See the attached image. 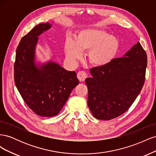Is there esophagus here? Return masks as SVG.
I'll use <instances>...</instances> for the list:
<instances>
[{"mask_svg": "<svg viewBox=\"0 0 156 156\" xmlns=\"http://www.w3.org/2000/svg\"><path fill=\"white\" fill-rule=\"evenodd\" d=\"M77 78L80 81H84L85 79L87 77V73L83 72V71H80L77 73Z\"/></svg>", "mask_w": 156, "mask_h": 156, "instance_id": "1", "label": "esophagus"}]
</instances>
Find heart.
<instances>
[{"mask_svg": "<svg viewBox=\"0 0 156 156\" xmlns=\"http://www.w3.org/2000/svg\"><path fill=\"white\" fill-rule=\"evenodd\" d=\"M66 56L71 62L83 57V51H88V59L95 66L101 67L110 64L119 53L120 43L116 37L105 30L85 29L80 32L75 40L67 37L65 40Z\"/></svg>", "mask_w": 156, "mask_h": 156, "instance_id": "b5f03b06", "label": "heart"}]
</instances>
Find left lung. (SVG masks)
Here are the masks:
<instances>
[{"label": "left lung", "mask_w": 156, "mask_h": 156, "mask_svg": "<svg viewBox=\"0 0 156 156\" xmlns=\"http://www.w3.org/2000/svg\"><path fill=\"white\" fill-rule=\"evenodd\" d=\"M146 66L147 55L138 42L123 57L92 68V77L85 82L88 105L93 116L109 120L128 110L144 85Z\"/></svg>", "instance_id": "8db88e82"}]
</instances>
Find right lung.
Masks as SVG:
<instances>
[{
	"label": "right lung",
	"instance_id": "1",
	"mask_svg": "<svg viewBox=\"0 0 156 156\" xmlns=\"http://www.w3.org/2000/svg\"><path fill=\"white\" fill-rule=\"evenodd\" d=\"M51 26L49 23L39 24L22 37L14 64V81L19 92L33 112L44 117L58 115L79 84L76 73L58 64H36L38 36Z\"/></svg>",
	"mask_w": 156,
	"mask_h": 156
}]
</instances>
